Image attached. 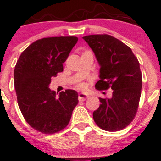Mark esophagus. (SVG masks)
<instances>
[{"instance_id":"obj_1","label":"esophagus","mask_w":161,"mask_h":161,"mask_svg":"<svg viewBox=\"0 0 161 161\" xmlns=\"http://www.w3.org/2000/svg\"><path fill=\"white\" fill-rule=\"evenodd\" d=\"M88 95L86 94H83V93H80L79 95V101H85L86 98H88Z\"/></svg>"}]
</instances>
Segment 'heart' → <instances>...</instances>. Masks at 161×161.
<instances>
[{
    "mask_svg": "<svg viewBox=\"0 0 161 161\" xmlns=\"http://www.w3.org/2000/svg\"><path fill=\"white\" fill-rule=\"evenodd\" d=\"M77 86L78 88H79V89H82V90L86 88V86H85V84L84 83H79Z\"/></svg>",
    "mask_w": 161,
    "mask_h": 161,
    "instance_id": "1",
    "label": "heart"
}]
</instances>
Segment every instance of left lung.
Instances as JSON below:
<instances>
[{"instance_id":"1","label":"left lung","mask_w":161,"mask_h":161,"mask_svg":"<svg viewBox=\"0 0 161 161\" xmlns=\"http://www.w3.org/2000/svg\"><path fill=\"white\" fill-rule=\"evenodd\" d=\"M82 38L95 53L98 64V90H113L111 98H99L101 104L93 112L98 127L117 131L129 125L139 107L142 88L140 63L131 48L108 34H93Z\"/></svg>"}]
</instances>
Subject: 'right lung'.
Instances as JSON below:
<instances>
[{
	"label": "right lung",
	"instance_id": "obj_1",
	"mask_svg": "<svg viewBox=\"0 0 161 161\" xmlns=\"http://www.w3.org/2000/svg\"><path fill=\"white\" fill-rule=\"evenodd\" d=\"M77 42V37L39 39L21 53L15 66L14 86L21 114L30 127L44 134L64 129L79 103L77 91L66 90L56 97L49 88Z\"/></svg>",
	"mask_w": 161,
	"mask_h": 161
}]
</instances>
